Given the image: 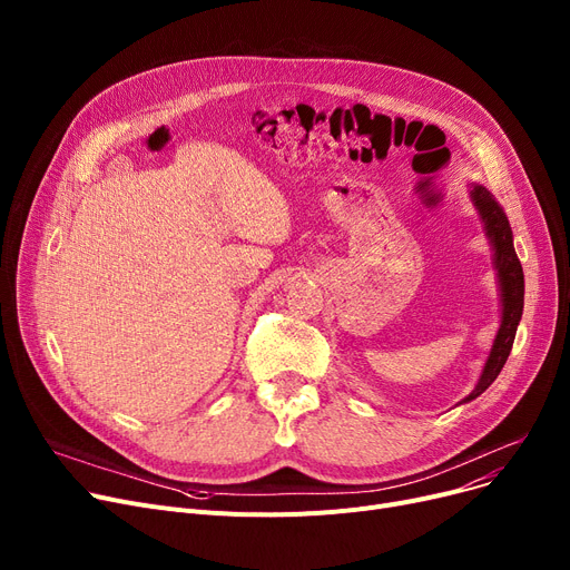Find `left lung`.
Returning <instances> with one entry per match:
<instances>
[{
  "label": "left lung",
  "instance_id": "8db88e82",
  "mask_svg": "<svg viewBox=\"0 0 570 570\" xmlns=\"http://www.w3.org/2000/svg\"><path fill=\"white\" fill-rule=\"evenodd\" d=\"M471 200L485 224V235L494 252V269L499 277V291H501V325L497 331L481 379H478L475 387L462 402H471L478 395H483L499 376L501 367L508 361V355H511L518 323L522 318V307H524V273L513 247V230H511V224H508L503 207L481 185L471 187Z\"/></svg>",
  "mask_w": 570,
  "mask_h": 570
}]
</instances>
